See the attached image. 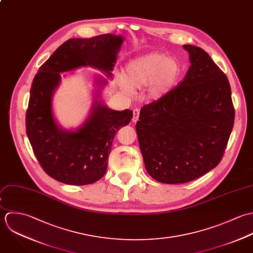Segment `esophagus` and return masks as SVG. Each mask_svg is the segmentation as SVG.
Segmentation results:
<instances>
[{"mask_svg": "<svg viewBox=\"0 0 253 253\" xmlns=\"http://www.w3.org/2000/svg\"><path fill=\"white\" fill-rule=\"evenodd\" d=\"M139 115H140V110H139L138 108L134 109V110H133V118H132V120H133L134 123H136V122L139 120Z\"/></svg>", "mask_w": 253, "mask_h": 253, "instance_id": "1", "label": "esophagus"}]
</instances>
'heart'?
<instances>
[{"label":"heart","instance_id":"obj_1","mask_svg":"<svg viewBox=\"0 0 253 253\" xmlns=\"http://www.w3.org/2000/svg\"><path fill=\"white\" fill-rule=\"evenodd\" d=\"M182 67L179 61L166 54L152 52L131 61L125 70V78L120 77L121 87L130 92L151 84L149 93L157 99L168 92L179 79Z\"/></svg>","mask_w":253,"mask_h":253}]
</instances>
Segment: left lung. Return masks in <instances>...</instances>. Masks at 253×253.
<instances>
[{"instance_id": "left-lung-1", "label": "left lung", "mask_w": 253, "mask_h": 253, "mask_svg": "<svg viewBox=\"0 0 253 253\" xmlns=\"http://www.w3.org/2000/svg\"><path fill=\"white\" fill-rule=\"evenodd\" d=\"M183 47L191 61L186 76L144 105L136 124L146 169L164 184L187 183L215 168L235 120L227 76L202 48Z\"/></svg>"}]
</instances>
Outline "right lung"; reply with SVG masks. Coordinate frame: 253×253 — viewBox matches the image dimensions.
I'll return each instance as SVG.
<instances>
[{"label":"right lung","instance_id":"add662e5","mask_svg":"<svg viewBox=\"0 0 253 253\" xmlns=\"http://www.w3.org/2000/svg\"><path fill=\"white\" fill-rule=\"evenodd\" d=\"M123 37L103 34L89 39H69L39 68L30 89L26 133L44 171L67 185L83 186L105 174L112 141L120 128L130 123V109L112 110L95 101L91 114L76 131H65L54 121L51 99L60 73L90 65L111 76ZM98 83L105 84L102 79ZM98 98V97H97Z\"/></svg>","mask_w":253,"mask_h":253}]
</instances>
